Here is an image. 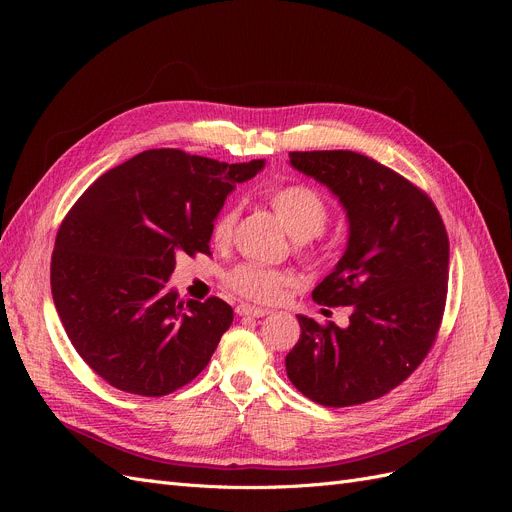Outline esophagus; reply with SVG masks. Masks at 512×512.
Wrapping results in <instances>:
<instances>
[{
    "instance_id": "1",
    "label": "esophagus",
    "mask_w": 512,
    "mask_h": 512,
    "mask_svg": "<svg viewBox=\"0 0 512 512\" xmlns=\"http://www.w3.org/2000/svg\"><path fill=\"white\" fill-rule=\"evenodd\" d=\"M236 313L240 315V317H263V315H267L270 311L267 309H261V307H253V305H238L236 307Z\"/></svg>"
}]
</instances>
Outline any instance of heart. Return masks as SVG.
Here are the masks:
<instances>
[{
  "label": "heart",
  "mask_w": 512,
  "mask_h": 512,
  "mask_svg": "<svg viewBox=\"0 0 512 512\" xmlns=\"http://www.w3.org/2000/svg\"><path fill=\"white\" fill-rule=\"evenodd\" d=\"M272 209L276 211L288 232L307 245V240L317 236L326 228L330 218V205L319 191L307 184H282L267 195ZM238 218V209L228 207L211 226V240L215 245H226L232 238L234 224ZM286 274L270 267H261L253 263H240L228 272L226 284L238 292L240 297L253 301H272L280 286L286 282Z\"/></svg>",
  "instance_id": "heart-1"
}]
</instances>
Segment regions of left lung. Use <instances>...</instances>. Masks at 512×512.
Returning <instances> with one entry per match:
<instances>
[{
  "mask_svg": "<svg viewBox=\"0 0 512 512\" xmlns=\"http://www.w3.org/2000/svg\"><path fill=\"white\" fill-rule=\"evenodd\" d=\"M290 166L326 184L346 211V251L313 301L353 313L346 328L297 315L288 380L317 405H363L405 382L438 336L448 234L421 188L367 155L292 151Z\"/></svg>",
  "mask_w": 512,
  "mask_h": 512,
  "instance_id": "8db88e82",
  "label": "left lung"
}]
</instances>
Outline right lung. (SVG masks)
<instances>
[{"label":"right lung","mask_w":512,"mask_h":512,"mask_svg":"<svg viewBox=\"0 0 512 512\" xmlns=\"http://www.w3.org/2000/svg\"><path fill=\"white\" fill-rule=\"evenodd\" d=\"M263 166L149 149L72 205L51 255V294L76 353L107 384L166 396L207 367L232 307L218 297L182 303L168 280L180 253H209L234 184Z\"/></svg>","instance_id":"add662e5"}]
</instances>
